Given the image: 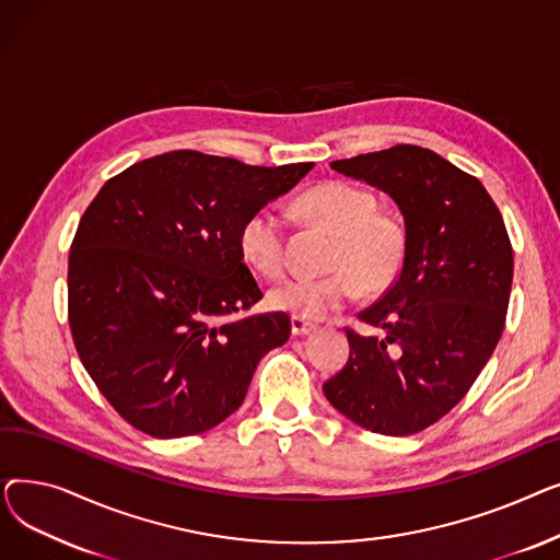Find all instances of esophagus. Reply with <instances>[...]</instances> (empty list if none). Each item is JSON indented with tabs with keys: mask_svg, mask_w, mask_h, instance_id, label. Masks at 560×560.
<instances>
[{
	"mask_svg": "<svg viewBox=\"0 0 560 560\" xmlns=\"http://www.w3.org/2000/svg\"><path fill=\"white\" fill-rule=\"evenodd\" d=\"M317 327L313 325V322H306V319H302V317H292L290 319V331H292V336H308L311 331H315Z\"/></svg>",
	"mask_w": 560,
	"mask_h": 560,
	"instance_id": "esophagus-1",
	"label": "esophagus"
}]
</instances>
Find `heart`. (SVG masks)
I'll return each mask as SVG.
<instances>
[{"label":"heart","instance_id":"heart-1","mask_svg":"<svg viewBox=\"0 0 560 560\" xmlns=\"http://www.w3.org/2000/svg\"><path fill=\"white\" fill-rule=\"evenodd\" d=\"M298 209L331 231L338 247L329 277H292L275 285L268 302L275 311L302 319H325L361 295L386 290L399 275L406 256L404 226L376 213L372 192L347 184L325 182L306 190ZM238 243L245 260L262 277H279L285 268V220L272 206L254 211L241 226Z\"/></svg>","mask_w":560,"mask_h":560}]
</instances>
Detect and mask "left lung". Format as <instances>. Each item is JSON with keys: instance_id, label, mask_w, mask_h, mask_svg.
<instances>
[{"instance_id": "left-lung-1", "label": "left lung", "mask_w": 560, "mask_h": 560, "mask_svg": "<svg viewBox=\"0 0 560 560\" xmlns=\"http://www.w3.org/2000/svg\"><path fill=\"white\" fill-rule=\"evenodd\" d=\"M331 170L397 203L406 256L386 295L359 313L378 334L347 329L349 361L325 395L368 431L418 433L472 388L504 331L509 233L481 182L424 147L397 144Z\"/></svg>"}]
</instances>
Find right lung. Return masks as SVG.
Instances as JSON below:
<instances>
[{"label":"right lung","mask_w":560,"mask_h":560,"mask_svg":"<svg viewBox=\"0 0 560 560\" xmlns=\"http://www.w3.org/2000/svg\"><path fill=\"white\" fill-rule=\"evenodd\" d=\"M311 170L167 152L113 176L88 206L68 265L70 329L131 427L163 440L218 427L290 338L285 313L245 315L262 292L238 233Z\"/></svg>","instance_id":"right-lung-1"}]
</instances>
